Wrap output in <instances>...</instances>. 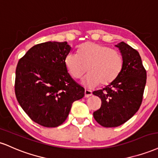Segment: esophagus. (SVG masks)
I'll list each match as a JSON object with an SVG mask.
<instances>
[{"label":"esophagus","mask_w":158,"mask_h":158,"mask_svg":"<svg viewBox=\"0 0 158 158\" xmlns=\"http://www.w3.org/2000/svg\"><path fill=\"white\" fill-rule=\"evenodd\" d=\"M85 98H89L90 97V96L92 95V92L91 90H89V89H86L85 90Z\"/></svg>","instance_id":"1"}]
</instances>
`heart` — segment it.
<instances>
[{"label": "heart", "mask_w": 158, "mask_h": 158, "mask_svg": "<svg viewBox=\"0 0 158 158\" xmlns=\"http://www.w3.org/2000/svg\"><path fill=\"white\" fill-rule=\"evenodd\" d=\"M65 65L75 78H81L87 70L89 73L82 80V84L92 89L101 84L113 82L121 71L123 59L120 54L109 46L87 42L80 46L78 53L70 52Z\"/></svg>", "instance_id": "b5f03b06"}]
</instances>
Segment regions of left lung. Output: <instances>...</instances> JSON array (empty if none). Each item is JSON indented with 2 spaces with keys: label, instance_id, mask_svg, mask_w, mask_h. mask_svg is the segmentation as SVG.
<instances>
[{
  "label": "left lung",
  "instance_id": "8db88e82",
  "mask_svg": "<svg viewBox=\"0 0 158 158\" xmlns=\"http://www.w3.org/2000/svg\"><path fill=\"white\" fill-rule=\"evenodd\" d=\"M123 57L121 71L116 79L93 94L101 99L94 118L103 127H117L138 111L143 97L146 71L138 52L124 42L116 45Z\"/></svg>",
  "mask_w": 158,
  "mask_h": 158
}]
</instances>
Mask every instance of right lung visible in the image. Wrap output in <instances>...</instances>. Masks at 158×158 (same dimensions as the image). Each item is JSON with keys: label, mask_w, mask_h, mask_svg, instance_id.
I'll list each match as a JSON object with an SVG mask.
<instances>
[{"label": "right lung", "mask_w": 158, "mask_h": 158, "mask_svg": "<svg viewBox=\"0 0 158 158\" xmlns=\"http://www.w3.org/2000/svg\"><path fill=\"white\" fill-rule=\"evenodd\" d=\"M67 42H46L31 48L18 61L15 92L31 120L44 127H57L66 120L74 101L84 96V88L68 73L65 58Z\"/></svg>", "instance_id": "right-lung-1"}]
</instances>
